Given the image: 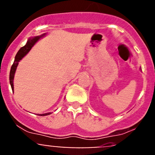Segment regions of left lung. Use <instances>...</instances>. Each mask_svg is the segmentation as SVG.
Here are the masks:
<instances>
[{
  "label": "left lung",
  "mask_w": 155,
  "mask_h": 155,
  "mask_svg": "<svg viewBox=\"0 0 155 155\" xmlns=\"http://www.w3.org/2000/svg\"><path fill=\"white\" fill-rule=\"evenodd\" d=\"M140 69H141V68H140Z\"/></svg>",
  "instance_id": "left-lung-1"
}]
</instances>
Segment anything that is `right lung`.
<instances>
[{
  "label": "right lung",
  "mask_w": 155,
  "mask_h": 155,
  "mask_svg": "<svg viewBox=\"0 0 155 155\" xmlns=\"http://www.w3.org/2000/svg\"><path fill=\"white\" fill-rule=\"evenodd\" d=\"M46 35H47V33H44V34L38 35V36H34V37H32V38H30L28 40V41H27V44L25 45L24 47H22V48H20V49L18 51L17 54H16L15 61H14L13 65H12V68H11L10 74H9L10 84H11V87H12V91L13 92H14V79H15V74L16 70H17V65H18L19 64V62L20 61V60H22L28 52H29L30 50L32 49V47L35 45V44L38 41L39 39L43 38V37L45 36ZM50 114H51V112H49V113H46V114H38V115H39V116H47V115H49Z\"/></svg>",
  "instance_id": "1"
}]
</instances>
